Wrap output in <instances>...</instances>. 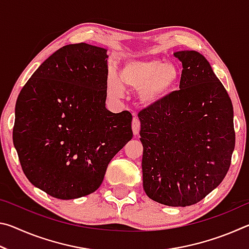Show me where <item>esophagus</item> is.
<instances>
[{"mask_svg": "<svg viewBox=\"0 0 249 249\" xmlns=\"http://www.w3.org/2000/svg\"><path fill=\"white\" fill-rule=\"evenodd\" d=\"M132 128H133V133L134 135H137L140 133V128H141V122L137 117H134L133 122H132Z\"/></svg>", "mask_w": 249, "mask_h": 249, "instance_id": "1", "label": "esophagus"}]
</instances>
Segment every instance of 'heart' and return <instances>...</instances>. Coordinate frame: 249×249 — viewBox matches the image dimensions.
Here are the masks:
<instances>
[{
    "mask_svg": "<svg viewBox=\"0 0 249 249\" xmlns=\"http://www.w3.org/2000/svg\"><path fill=\"white\" fill-rule=\"evenodd\" d=\"M119 77L109 72L107 90L112 98H120L123 84L138 89V99L144 107H155L165 101L176 89L180 79V70L175 62L159 58L130 59L121 66Z\"/></svg>",
    "mask_w": 249,
    "mask_h": 249,
    "instance_id": "b5f03b06",
    "label": "heart"
}]
</instances>
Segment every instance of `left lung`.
I'll return each instance as SVG.
<instances>
[{
	"label": "left lung",
	"instance_id": "obj_1",
	"mask_svg": "<svg viewBox=\"0 0 249 249\" xmlns=\"http://www.w3.org/2000/svg\"><path fill=\"white\" fill-rule=\"evenodd\" d=\"M174 54L182 62L180 90L138 113L142 187L158 203L188 206L204 199L230 169L234 111L224 86L200 53Z\"/></svg>",
	"mask_w": 249,
	"mask_h": 249
}]
</instances>
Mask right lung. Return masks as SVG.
I'll list each match as a JSON object with an SVG mask.
<instances>
[{
	"mask_svg": "<svg viewBox=\"0 0 249 249\" xmlns=\"http://www.w3.org/2000/svg\"><path fill=\"white\" fill-rule=\"evenodd\" d=\"M107 49L67 45L39 66L15 105L13 142L26 178L60 200L90 195L132 140V114L105 107Z\"/></svg>",
	"mask_w": 249,
	"mask_h": 249,
	"instance_id": "1",
	"label": "right lung"
}]
</instances>
